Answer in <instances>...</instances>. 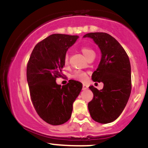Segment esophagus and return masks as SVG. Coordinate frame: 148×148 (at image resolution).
I'll return each instance as SVG.
<instances>
[{"instance_id": "34e87169", "label": "esophagus", "mask_w": 148, "mask_h": 148, "mask_svg": "<svg viewBox=\"0 0 148 148\" xmlns=\"http://www.w3.org/2000/svg\"><path fill=\"white\" fill-rule=\"evenodd\" d=\"M88 88V87L87 85H86V84L83 85V90H87Z\"/></svg>"}]
</instances>
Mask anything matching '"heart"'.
<instances>
[{"label": "heart", "mask_w": 148, "mask_h": 148, "mask_svg": "<svg viewBox=\"0 0 148 148\" xmlns=\"http://www.w3.org/2000/svg\"><path fill=\"white\" fill-rule=\"evenodd\" d=\"M80 50H81L82 53L84 55V56L86 57L87 59H88L90 57L95 55L94 51H93L92 49H90V47H86V46L81 47H80ZM68 62H69V57H68V55H66L65 56V59H64V63H65V65H68ZM73 77L75 79H76V80L83 82L87 79V75L83 72L76 71V72L74 73L73 75Z\"/></svg>", "instance_id": "obj_1"}]
</instances>
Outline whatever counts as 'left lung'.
I'll return each instance as SVG.
<instances>
[{
	"label": "left lung",
	"mask_w": 148,
	"mask_h": 148,
	"mask_svg": "<svg viewBox=\"0 0 148 148\" xmlns=\"http://www.w3.org/2000/svg\"><path fill=\"white\" fill-rule=\"evenodd\" d=\"M101 52V59L92 74L94 82H102L103 88L99 90L90 86L93 98L88 104L92 119L101 124L116 120L127 105L132 89L131 65L122 45L110 34L103 32L86 34Z\"/></svg>",
	"instance_id": "8db88e82"
}]
</instances>
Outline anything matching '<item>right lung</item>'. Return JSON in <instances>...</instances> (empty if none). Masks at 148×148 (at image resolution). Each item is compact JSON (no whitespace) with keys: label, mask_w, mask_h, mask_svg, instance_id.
<instances>
[{"label":"right lung","mask_w":148,"mask_h":148,"mask_svg":"<svg viewBox=\"0 0 148 148\" xmlns=\"http://www.w3.org/2000/svg\"><path fill=\"white\" fill-rule=\"evenodd\" d=\"M78 36L54 34L36 44L26 68L31 99L38 115L47 123L60 125L68 122L73 103L81 91L80 82L70 80L65 86L57 84L62 77L68 48Z\"/></svg>","instance_id":"obj_1"}]
</instances>
